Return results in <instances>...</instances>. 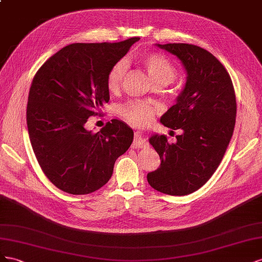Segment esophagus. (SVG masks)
Wrapping results in <instances>:
<instances>
[{
  "label": "esophagus",
  "instance_id": "esophagus-1",
  "mask_svg": "<svg viewBox=\"0 0 262 262\" xmlns=\"http://www.w3.org/2000/svg\"><path fill=\"white\" fill-rule=\"evenodd\" d=\"M147 146V140L144 138L143 136V133L140 130L135 133V139H134V143H133V148H143Z\"/></svg>",
  "mask_w": 262,
  "mask_h": 262
}]
</instances>
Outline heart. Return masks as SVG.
Instances as JSON below:
<instances>
[{"mask_svg":"<svg viewBox=\"0 0 262 262\" xmlns=\"http://www.w3.org/2000/svg\"><path fill=\"white\" fill-rule=\"evenodd\" d=\"M141 63L156 84H168L176 78L177 69L172 61L164 55L158 52H149L144 55L140 59ZM127 70L126 61L121 60L114 64L107 76L106 84L108 91L116 92L122 85L125 73ZM119 114L124 117L127 122L134 125H139L147 123L152 118L156 108L144 102H127L119 107Z\"/></svg>","mask_w":262,"mask_h":262,"instance_id":"obj_1","label":"heart"}]
</instances>
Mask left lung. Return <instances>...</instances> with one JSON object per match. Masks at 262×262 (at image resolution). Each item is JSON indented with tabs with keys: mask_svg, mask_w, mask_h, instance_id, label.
<instances>
[{
	"mask_svg": "<svg viewBox=\"0 0 262 262\" xmlns=\"http://www.w3.org/2000/svg\"><path fill=\"white\" fill-rule=\"evenodd\" d=\"M157 46L177 56L186 71L177 103L160 118L183 133L173 144L164 135L149 138L161 163L147 180L161 193L188 195L210 180L225 155L236 122L235 90L225 67L207 50L190 43Z\"/></svg>",
	"mask_w": 262,
	"mask_h": 262,
	"instance_id": "1",
	"label": "left lung"
}]
</instances>
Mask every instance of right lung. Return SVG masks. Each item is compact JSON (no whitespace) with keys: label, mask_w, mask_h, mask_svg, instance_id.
<instances>
[{"label":"right lung","mask_w":262,"mask_h":262,"mask_svg":"<svg viewBox=\"0 0 262 262\" xmlns=\"http://www.w3.org/2000/svg\"><path fill=\"white\" fill-rule=\"evenodd\" d=\"M138 40L71 43L36 72L26 112L29 139L43 173L61 191L99 190L130 147L134 132L124 122L112 119L98 133L84 124L110 101L108 72Z\"/></svg>","instance_id":"obj_1"}]
</instances>
